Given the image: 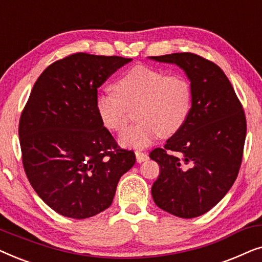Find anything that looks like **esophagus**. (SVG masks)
<instances>
[{
    "label": "esophagus",
    "mask_w": 262,
    "mask_h": 262,
    "mask_svg": "<svg viewBox=\"0 0 262 262\" xmlns=\"http://www.w3.org/2000/svg\"><path fill=\"white\" fill-rule=\"evenodd\" d=\"M136 160H137L138 163H142L145 160H148V155L145 152L141 151V150H136Z\"/></svg>",
    "instance_id": "34e87169"
}]
</instances>
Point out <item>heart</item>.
I'll return each instance as SVG.
<instances>
[{
  "label": "heart",
  "instance_id": "obj_1",
  "mask_svg": "<svg viewBox=\"0 0 262 262\" xmlns=\"http://www.w3.org/2000/svg\"><path fill=\"white\" fill-rule=\"evenodd\" d=\"M193 92L187 78L167 76L146 66H135L116 82V91L96 95L95 107L105 127L120 131L127 123L128 108L136 110L134 126L119 136L121 145L142 149L159 137L171 136L184 126L192 108Z\"/></svg>",
  "mask_w": 262,
  "mask_h": 262
}]
</instances>
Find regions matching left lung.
<instances>
[{
  "label": "left lung",
  "mask_w": 262,
  "mask_h": 262,
  "mask_svg": "<svg viewBox=\"0 0 262 262\" xmlns=\"http://www.w3.org/2000/svg\"><path fill=\"white\" fill-rule=\"evenodd\" d=\"M149 58L181 68L193 92L184 126L163 149L149 154L160 166L152 199L174 216H202L223 199L237 178L247 132L245 112L217 64L189 52Z\"/></svg>",
  "instance_id": "obj_1"
}]
</instances>
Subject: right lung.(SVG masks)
Masks as SVG:
<instances>
[{
  "instance_id": "right-lung-1",
  "label": "right lung",
  "mask_w": 262,
  "mask_h": 262,
  "mask_svg": "<svg viewBox=\"0 0 262 262\" xmlns=\"http://www.w3.org/2000/svg\"><path fill=\"white\" fill-rule=\"evenodd\" d=\"M131 58L75 53L52 63L33 85L20 118L25 171L46 205L83 220L111 206L136 162L118 146L95 107L98 88Z\"/></svg>"
}]
</instances>
